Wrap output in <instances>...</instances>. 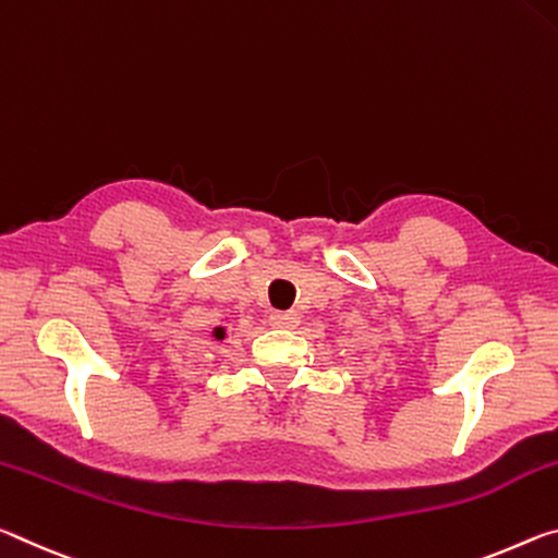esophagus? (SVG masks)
<instances>
[{"mask_svg":"<svg viewBox=\"0 0 558 558\" xmlns=\"http://www.w3.org/2000/svg\"><path fill=\"white\" fill-rule=\"evenodd\" d=\"M269 322L274 328H296L301 324V314H296L294 308H289V312H274Z\"/></svg>","mask_w":558,"mask_h":558,"instance_id":"obj_1","label":"esophagus"}]
</instances>
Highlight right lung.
<instances>
[{
    "label": "right lung",
    "mask_w": 558,
    "mask_h": 558,
    "mask_svg": "<svg viewBox=\"0 0 558 558\" xmlns=\"http://www.w3.org/2000/svg\"><path fill=\"white\" fill-rule=\"evenodd\" d=\"M213 333H215V339H217V341H222V339H225V328H222V326H217Z\"/></svg>",
    "instance_id": "add662e5"
}]
</instances>
